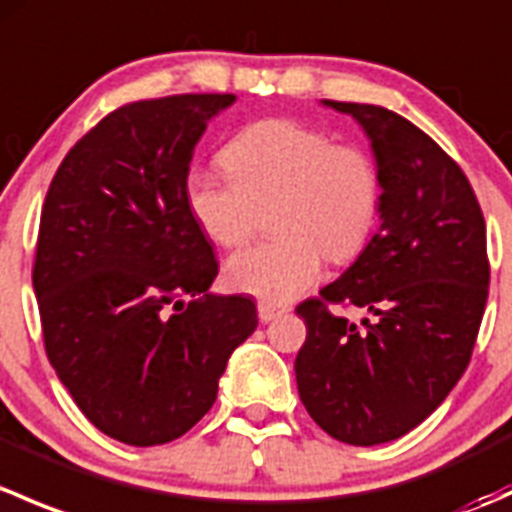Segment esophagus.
Masks as SVG:
<instances>
[{
	"instance_id": "obj_1",
	"label": "esophagus",
	"mask_w": 512,
	"mask_h": 512,
	"mask_svg": "<svg viewBox=\"0 0 512 512\" xmlns=\"http://www.w3.org/2000/svg\"><path fill=\"white\" fill-rule=\"evenodd\" d=\"M280 314H285V307H280V304H272V302H257V317H260V322H272V319H277Z\"/></svg>"
}]
</instances>
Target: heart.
<instances>
[{
  "label": "heart",
  "instance_id": "1",
  "mask_svg": "<svg viewBox=\"0 0 512 512\" xmlns=\"http://www.w3.org/2000/svg\"><path fill=\"white\" fill-rule=\"evenodd\" d=\"M230 180L190 173L185 203L200 230L237 247L255 227V210L277 200L272 230L227 260L225 280L237 292L289 302L322 275L324 257L359 255L376 225L381 178L359 146H334L319 128L294 118H265L242 128L223 148Z\"/></svg>",
  "mask_w": 512,
  "mask_h": 512
}]
</instances>
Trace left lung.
Masks as SVG:
<instances>
[{
	"label": "left lung",
	"instance_id": "obj_1",
	"mask_svg": "<svg viewBox=\"0 0 512 512\" xmlns=\"http://www.w3.org/2000/svg\"><path fill=\"white\" fill-rule=\"evenodd\" d=\"M322 106L352 116L369 138L379 230L322 299L297 307L307 339L294 374L319 428L376 446L431 416L471 361L490 280L485 220L456 160L404 116L371 103ZM327 301L372 317L349 323Z\"/></svg>",
	"mask_w": 512,
	"mask_h": 512
}]
</instances>
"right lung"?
Here are the masks:
<instances>
[{"instance_id":"add662e5","label":"right lung","mask_w":512,"mask_h":512,"mask_svg":"<svg viewBox=\"0 0 512 512\" xmlns=\"http://www.w3.org/2000/svg\"><path fill=\"white\" fill-rule=\"evenodd\" d=\"M232 94H180L108 113L56 170L34 262L44 347L84 416L128 446H160L218 396L257 309L215 294L213 245L185 180Z\"/></svg>"}]
</instances>
